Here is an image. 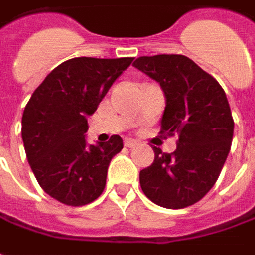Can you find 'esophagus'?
<instances>
[{"instance_id":"esophagus-1","label":"esophagus","mask_w":255,"mask_h":255,"mask_svg":"<svg viewBox=\"0 0 255 255\" xmlns=\"http://www.w3.org/2000/svg\"><path fill=\"white\" fill-rule=\"evenodd\" d=\"M137 145H138V141H135V139H126V147H128V148H134Z\"/></svg>"}]
</instances>
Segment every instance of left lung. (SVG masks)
<instances>
[{
	"instance_id": "left-lung-1",
	"label": "left lung",
	"mask_w": 255,
	"mask_h": 255,
	"mask_svg": "<svg viewBox=\"0 0 255 255\" xmlns=\"http://www.w3.org/2000/svg\"><path fill=\"white\" fill-rule=\"evenodd\" d=\"M132 65L164 93L160 132L178 135L171 154L152 147L154 162L139 171L141 188L164 208L195 204L216 184L231 147L234 121L226 93L185 55L139 57Z\"/></svg>"
}]
</instances>
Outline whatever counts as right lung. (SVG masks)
I'll return each mask as SVG.
<instances>
[{"label": "right lung", "mask_w": 255, "mask_h": 255, "mask_svg": "<svg viewBox=\"0 0 255 255\" xmlns=\"http://www.w3.org/2000/svg\"><path fill=\"white\" fill-rule=\"evenodd\" d=\"M132 60H67L45 77L25 106L21 135L29 167L41 188L62 204H90L104 191L108 165L123 149V138L113 135L88 145L87 118Z\"/></svg>", "instance_id": "right-lung-1"}]
</instances>
